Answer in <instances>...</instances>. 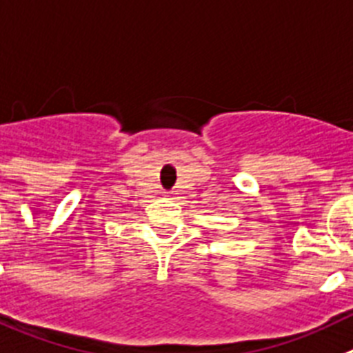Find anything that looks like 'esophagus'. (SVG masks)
Returning a JSON list of instances; mask_svg holds the SVG:
<instances>
[{
	"instance_id": "1",
	"label": "esophagus",
	"mask_w": 353,
	"mask_h": 353,
	"mask_svg": "<svg viewBox=\"0 0 353 353\" xmlns=\"http://www.w3.org/2000/svg\"><path fill=\"white\" fill-rule=\"evenodd\" d=\"M167 195H172V194H167Z\"/></svg>"
}]
</instances>
